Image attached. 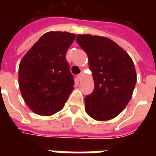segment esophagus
<instances>
[{"mask_svg": "<svg viewBox=\"0 0 156 156\" xmlns=\"http://www.w3.org/2000/svg\"><path fill=\"white\" fill-rule=\"evenodd\" d=\"M83 77V73H79V74H78V76H77V78H78V80H81Z\"/></svg>", "mask_w": 156, "mask_h": 156, "instance_id": "34e87169", "label": "esophagus"}]
</instances>
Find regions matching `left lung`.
I'll list each match as a JSON object with an SVG mask.
<instances>
[{
	"instance_id": "left-lung-1",
	"label": "left lung",
	"mask_w": 156,
	"mask_h": 156,
	"mask_svg": "<svg viewBox=\"0 0 156 156\" xmlns=\"http://www.w3.org/2000/svg\"><path fill=\"white\" fill-rule=\"evenodd\" d=\"M77 42L87 54L95 87L85 97V111L96 121H108L123 111L137 82L133 62L129 54L104 36L78 35Z\"/></svg>"
}]
</instances>
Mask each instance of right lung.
I'll return each instance as SVG.
<instances>
[{
  "instance_id": "obj_1",
  "label": "right lung",
  "mask_w": 156,
  "mask_h": 156,
  "mask_svg": "<svg viewBox=\"0 0 156 156\" xmlns=\"http://www.w3.org/2000/svg\"><path fill=\"white\" fill-rule=\"evenodd\" d=\"M75 36L62 31L45 33L21 60L19 88L35 113L52 116L61 111L73 90V77L66 55Z\"/></svg>"
}]
</instances>
